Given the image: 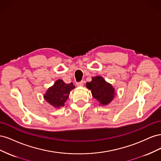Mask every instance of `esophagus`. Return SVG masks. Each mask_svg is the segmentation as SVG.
<instances>
[{"label":"esophagus","mask_w":161,"mask_h":161,"mask_svg":"<svg viewBox=\"0 0 161 161\" xmlns=\"http://www.w3.org/2000/svg\"><path fill=\"white\" fill-rule=\"evenodd\" d=\"M83 83H84V82L82 81V80H81L80 82H76V86H82V85H83Z\"/></svg>","instance_id":"esophagus-1"}]
</instances>
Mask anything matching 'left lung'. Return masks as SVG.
<instances>
[{
  "mask_svg": "<svg viewBox=\"0 0 161 161\" xmlns=\"http://www.w3.org/2000/svg\"><path fill=\"white\" fill-rule=\"evenodd\" d=\"M86 86L91 91L92 97L102 105H107L111 103L115 95L113 86L107 82L101 76L92 77L91 82H86Z\"/></svg>",
  "mask_w": 161,
  "mask_h": 161,
  "instance_id": "left-lung-1",
  "label": "left lung"
}]
</instances>
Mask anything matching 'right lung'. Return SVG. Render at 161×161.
I'll list each match as a JSON object with an SVG mask.
<instances>
[{"label": "right lung", "instance_id": "obj_1", "mask_svg": "<svg viewBox=\"0 0 161 161\" xmlns=\"http://www.w3.org/2000/svg\"><path fill=\"white\" fill-rule=\"evenodd\" d=\"M75 86L72 82L66 84L61 79L57 80L53 86H50L43 96L44 99L55 108H60L64 105V103L69 98L70 92Z\"/></svg>", "mask_w": 161, "mask_h": 161}]
</instances>
